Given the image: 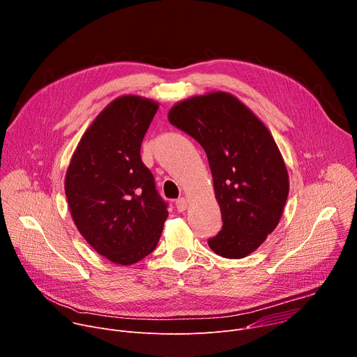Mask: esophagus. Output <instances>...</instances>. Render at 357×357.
Returning a JSON list of instances; mask_svg holds the SVG:
<instances>
[{"instance_id":"1","label":"esophagus","mask_w":357,"mask_h":357,"mask_svg":"<svg viewBox=\"0 0 357 357\" xmlns=\"http://www.w3.org/2000/svg\"><path fill=\"white\" fill-rule=\"evenodd\" d=\"M175 205H176L178 212H185L186 208H188V200H186L185 197H179V199L175 202Z\"/></svg>"}]
</instances>
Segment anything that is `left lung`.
<instances>
[{"label":"left lung","instance_id":"1","mask_svg":"<svg viewBox=\"0 0 357 357\" xmlns=\"http://www.w3.org/2000/svg\"><path fill=\"white\" fill-rule=\"evenodd\" d=\"M168 120L208 155L223 220L209 247L226 259L248 256L277 227L288 197V172L273 135L225 91L181 101Z\"/></svg>","mask_w":357,"mask_h":357}]
</instances>
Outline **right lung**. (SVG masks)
<instances>
[{"mask_svg": "<svg viewBox=\"0 0 357 357\" xmlns=\"http://www.w3.org/2000/svg\"><path fill=\"white\" fill-rule=\"evenodd\" d=\"M157 110V103L139 96L112 101L82 137L66 172L77 230L98 254L121 266L155 250L168 218V203L141 161V142Z\"/></svg>", "mask_w": 357, "mask_h": 357, "instance_id": "obj_1", "label": "right lung"}]
</instances>
